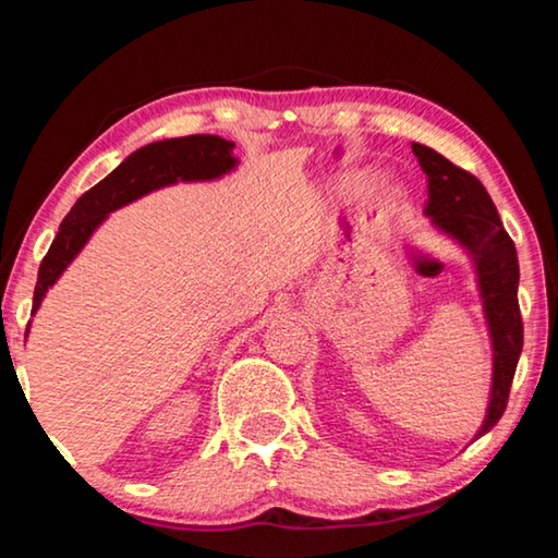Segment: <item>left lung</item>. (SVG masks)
Instances as JSON below:
<instances>
[{"mask_svg":"<svg viewBox=\"0 0 558 558\" xmlns=\"http://www.w3.org/2000/svg\"><path fill=\"white\" fill-rule=\"evenodd\" d=\"M423 172L428 174L426 214L433 223L450 233L475 256L480 292L493 335L495 374L487 418L477 436L497 426L509 401V389L524 344V325L519 313V260L514 241L505 231L487 189L468 169L452 165L436 149L413 143Z\"/></svg>","mask_w":558,"mask_h":558,"instance_id":"left-lung-1","label":"left lung"}]
</instances>
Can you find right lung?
<instances>
[{"label": "right lung", "mask_w": 558, "mask_h": 558, "mask_svg": "<svg viewBox=\"0 0 558 558\" xmlns=\"http://www.w3.org/2000/svg\"><path fill=\"white\" fill-rule=\"evenodd\" d=\"M231 149L233 143H226L216 135H189L162 140V143L145 145L137 153H132L102 182L88 189L63 219L49 253H46L39 266L32 313L39 310L44 292L59 280L65 266L78 256L90 233L98 229V223L110 211L140 199L153 189L174 184L179 179L192 182V179L221 177L235 165Z\"/></svg>", "instance_id": "obj_1"}]
</instances>
